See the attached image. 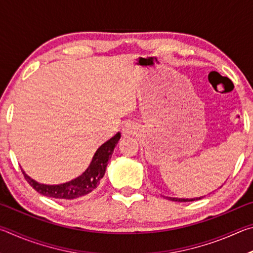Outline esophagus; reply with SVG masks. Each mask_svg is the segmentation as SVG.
<instances>
[{"mask_svg":"<svg viewBox=\"0 0 253 253\" xmlns=\"http://www.w3.org/2000/svg\"><path fill=\"white\" fill-rule=\"evenodd\" d=\"M135 130H136V127L134 124L126 123L123 127L122 132H123V135H132V134H135Z\"/></svg>","mask_w":253,"mask_h":253,"instance_id":"esophagus-1","label":"esophagus"}]
</instances>
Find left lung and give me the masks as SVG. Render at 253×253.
Wrapping results in <instances>:
<instances>
[{
	"label": "left lung",
	"mask_w": 253,
	"mask_h": 253,
	"mask_svg": "<svg viewBox=\"0 0 253 253\" xmlns=\"http://www.w3.org/2000/svg\"><path fill=\"white\" fill-rule=\"evenodd\" d=\"M170 201H175V202H191V201H195V199H175V198H168ZM201 199V198H200ZM200 199H196V200H200Z\"/></svg>",
	"instance_id": "obj_1"
}]
</instances>
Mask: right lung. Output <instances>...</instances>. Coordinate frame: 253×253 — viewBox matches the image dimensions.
I'll use <instances>...</instances> for the list:
<instances>
[{
	"mask_svg": "<svg viewBox=\"0 0 253 253\" xmlns=\"http://www.w3.org/2000/svg\"><path fill=\"white\" fill-rule=\"evenodd\" d=\"M119 138H121V134L117 132L108 142L102 144L97 149L90 165L85 169V172L70 182L60 184V185H45V184L36 182L22 170L24 178L27 179L28 183L34 190L39 192L42 195L48 196V198L57 200L78 199L80 196L90 193L99 185L100 179L105 175L107 164H108V161L111 158V155H113L114 148L118 143Z\"/></svg>",
	"mask_w": 253,
	"mask_h": 253,
	"instance_id": "right-lung-1",
	"label": "right lung"
}]
</instances>
